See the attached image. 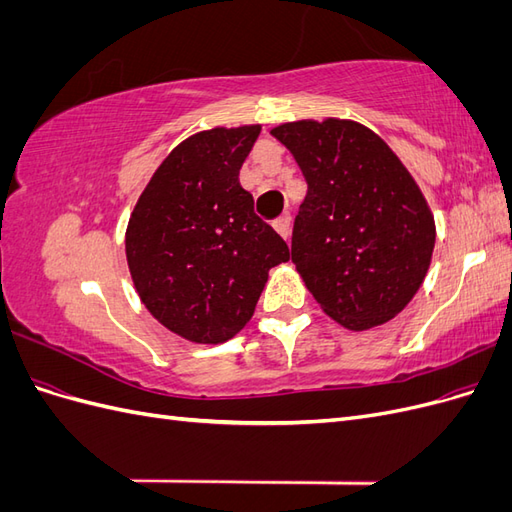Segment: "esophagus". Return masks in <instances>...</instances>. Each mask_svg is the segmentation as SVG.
<instances>
[{"label":"esophagus","instance_id":"esophagus-1","mask_svg":"<svg viewBox=\"0 0 512 512\" xmlns=\"http://www.w3.org/2000/svg\"><path fill=\"white\" fill-rule=\"evenodd\" d=\"M290 215L286 213V215H282V218H277L275 222H273V228L277 230V232H280V235L288 241L290 239Z\"/></svg>","mask_w":512,"mask_h":512}]
</instances>
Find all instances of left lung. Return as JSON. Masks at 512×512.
Here are the masks:
<instances>
[{
  "label": "left lung",
  "mask_w": 512,
  "mask_h": 512,
  "mask_svg": "<svg viewBox=\"0 0 512 512\" xmlns=\"http://www.w3.org/2000/svg\"><path fill=\"white\" fill-rule=\"evenodd\" d=\"M271 134L307 181L290 245L305 286L346 329L395 318L421 288L436 243L406 166L354 121H294Z\"/></svg>",
  "instance_id": "8db88e82"
}]
</instances>
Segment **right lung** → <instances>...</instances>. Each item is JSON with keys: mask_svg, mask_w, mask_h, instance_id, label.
Segmentation results:
<instances>
[{"mask_svg": "<svg viewBox=\"0 0 512 512\" xmlns=\"http://www.w3.org/2000/svg\"><path fill=\"white\" fill-rule=\"evenodd\" d=\"M260 126L215 128L168 153L138 198L126 256L138 297L166 329L220 344L250 322L286 241L254 213L239 170Z\"/></svg>", "mask_w": 512, "mask_h": 512, "instance_id": "1", "label": "right lung"}]
</instances>
